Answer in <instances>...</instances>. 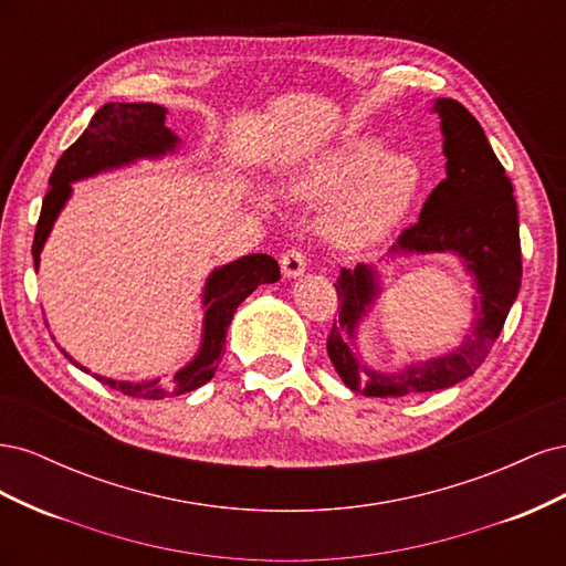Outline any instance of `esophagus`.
Listing matches in <instances>:
<instances>
[{"label":"esophagus","instance_id":"34e87169","mask_svg":"<svg viewBox=\"0 0 566 566\" xmlns=\"http://www.w3.org/2000/svg\"><path fill=\"white\" fill-rule=\"evenodd\" d=\"M281 269L285 279H300L302 273L306 271V254L302 250H290L283 254L281 260Z\"/></svg>","mask_w":566,"mask_h":566}]
</instances>
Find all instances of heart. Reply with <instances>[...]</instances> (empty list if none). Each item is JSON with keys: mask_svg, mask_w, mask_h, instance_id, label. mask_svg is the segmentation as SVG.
I'll list each match as a JSON object with an SVG mask.
<instances>
[{"mask_svg": "<svg viewBox=\"0 0 566 566\" xmlns=\"http://www.w3.org/2000/svg\"><path fill=\"white\" fill-rule=\"evenodd\" d=\"M422 184V165L410 153L364 132L304 160L290 175L287 193L306 205L333 200L321 219L323 238L339 250H366L406 224Z\"/></svg>", "mask_w": 566, "mask_h": 566, "instance_id": "obj_1", "label": "heart"}]
</instances>
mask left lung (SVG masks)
<instances>
[{
    "label": "left lung",
    "instance_id": "1",
    "mask_svg": "<svg viewBox=\"0 0 566 566\" xmlns=\"http://www.w3.org/2000/svg\"><path fill=\"white\" fill-rule=\"evenodd\" d=\"M430 111L441 119L447 179L430 193L420 219L399 235L382 262L453 254L472 279L474 316L468 335L451 352L378 370L361 356L358 331L385 293L382 271L373 264L342 269L335 283L342 306L325 347L339 380L364 397H408L470 378L499 339L522 285L517 202L503 165L465 106L453 98H437Z\"/></svg>",
    "mask_w": 566,
    "mask_h": 566
}]
</instances>
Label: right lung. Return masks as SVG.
Instances as JSON below:
<instances>
[{"label": "right lung", "mask_w": 566, "mask_h": 566, "mask_svg": "<svg viewBox=\"0 0 566 566\" xmlns=\"http://www.w3.org/2000/svg\"><path fill=\"white\" fill-rule=\"evenodd\" d=\"M165 117L167 108L158 104H106L96 111L90 127L63 153L54 167V175L49 177V191L42 202L35 241H32L35 271L40 269V254L46 238L54 229L65 202L73 196V184L136 165L139 160H163L165 156H177L181 139L165 125ZM279 279V262L269 254H245L229 264L214 266L202 285L200 310L205 314L200 345L191 361L184 364L172 378L115 380L98 373H94V378L136 399H165L169 394H186L202 387L214 378L221 356H224L227 331L238 306L256 287L264 283H276ZM61 352L80 370L90 373L87 366L75 361L65 349Z\"/></svg>", "instance_id": "right-lung-1"}]
</instances>
